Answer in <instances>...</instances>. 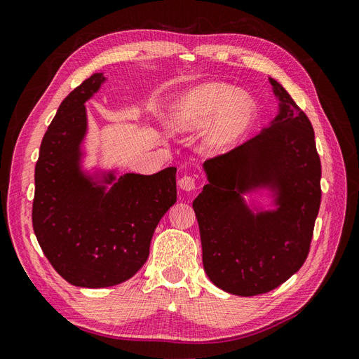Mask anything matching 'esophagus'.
Wrapping results in <instances>:
<instances>
[{
    "label": "esophagus",
    "mask_w": 359,
    "mask_h": 359,
    "mask_svg": "<svg viewBox=\"0 0 359 359\" xmlns=\"http://www.w3.org/2000/svg\"><path fill=\"white\" fill-rule=\"evenodd\" d=\"M178 186H180L182 190L191 191V190L196 189V180H194V177L184 175V177H181V178H180V181H178Z\"/></svg>",
    "instance_id": "esophagus-1"
}]
</instances>
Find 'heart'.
Here are the masks:
<instances>
[{
	"label": "heart",
	"instance_id": "1",
	"mask_svg": "<svg viewBox=\"0 0 359 359\" xmlns=\"http://www.w3.org/2000/svg\"><path fill=\"white\" fill-rule=\"evenodd\" d=\"M253 112L252 100L231 85L206 82L194 86L172 106L170 124L180 132H196L208 126L206 142L224 149L241 136Z\"/></svg>",
	"mask_w": 359,
	"mask_h": 359
}]
</instances>
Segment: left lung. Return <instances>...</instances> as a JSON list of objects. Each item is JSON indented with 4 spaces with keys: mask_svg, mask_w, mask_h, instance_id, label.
Wrapping results in <instances>:
<instances>
[{
    "mask_svg": "<svg viewBox=\"0 0 359 359\" xmlns=\"http://www.w3.org/2000/svg\"><path fill=\"white\" fill-rule=\"evenodd\" d=\"M280 111L269 127L203 163L208 184L194 199L206 276L240 297L283 285L306 262L320 206V158L310 119L269 78ZM275 193L279 208L255 215L242 194Z\"/></svg>",
    "mask_w": 359,
    "mask_h": 359,
    "instance_id": "left-lung-1",
    "label": "left lung"
}]
</instances>
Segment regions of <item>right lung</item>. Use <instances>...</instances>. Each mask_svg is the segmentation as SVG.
Here are the masks:
<instances>
[{
    "label": "right lung",
    "instance_id": "right-lung-1",
    "mask_svg": "<svg viewBox=\"0 0 359 359\" xmlns=\"http://www.w3.org/2000/svg\"><path fill=\"white\" fill-rule=\"evenodd\" d=\"M104 81L94 73L60 104L40 145L32 202V227L50 265L70 285L91 289L142 268L160 219L177 202V168L119 178L109 172L102 181L81 170L83 104Z\"/></svg>",
    "mask_w": 359,
    "mask_h": 359
}]
</instances>
